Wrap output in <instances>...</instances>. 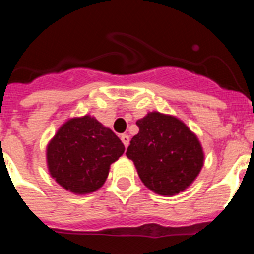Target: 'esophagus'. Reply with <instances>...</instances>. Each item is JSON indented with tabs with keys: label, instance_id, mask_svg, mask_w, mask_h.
I'll use <instances>...</instances> for the list:
<instances>
[{
	"label": "esophagus",
	"instance_id": "obj_1",
	"mask_svg": "<svg viewBox=\"0 0 254 254\" xmlns=\"http://www.w3.org/2000/svg\"><path fill=\"white\" fill-rule=\"evenodd\" d=\"M120 139H122V141H123V144H124L125 145V148H127V145H129V143H130V136L127 134H123L122 136H120Z\"/></svg>",
	"mask_w": 254,
	"mask_h": 254
}]
</instances>
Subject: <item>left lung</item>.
Segmentation results:
<instances>
[{"instance_id": "8db88e82", "label": "left lung", "mask_w": 254, "mask_h": 254, "mask_svg": "<svg viewBox=\"0 0 254 254\" xmlns=\"http://www.w3.org/2000/svg\"><path fill=\"white\" fill-rule=\"evenodd\" d=\"M127 156L141 182L160 195L188 188L203 167L204 154L198 138L183 122L170 115L149 113L138 120Z\"/></svg>"}]
</instances>
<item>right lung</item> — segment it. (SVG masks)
Returning <instances> with one entry per match:
<instances>
[{"mask_svg": "<svg viewBox=\"0 0 254 254\" xmlns=\"http://www.w3.org/2000/svg\"><path fill=\"white\" fill-rule=\"evenodd\" d=\"M124 150L122 140L95 118H75L66 122L47 145L49 172L72 193H92L105 183L110 164Z\"/></svg>", "mask_w": 254, "mask_h": 254, "instance_id": "obj_1", "label": "right lung"}]
</instances>
